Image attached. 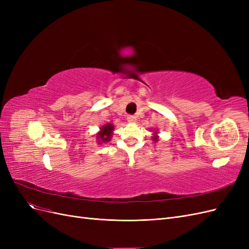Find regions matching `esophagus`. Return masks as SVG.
I'll return each instance as SVG.
<instances>
[{
    "mask_svg": "<svg viewBox=\"0 0 249 249\" xmlns=\"http://www.w3.org/2000/svg\"><path fill=\"white\" fill-rule=\"evenodd\" d=\"M126 119H127V122L131 123V124L136 123V117H135L134 115H129V116L126 117Z\"/></svg>",
    "mask_w": 249,
    "mask_h": 249,
    "instance_id": "1",
    "label": "esophagus"
}]
</instances>
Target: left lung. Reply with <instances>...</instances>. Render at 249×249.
<instances>
[{"label": "left lung", "instance_id": "1", "mask_svg": "<svg viewBox=\"0 0 249 249\" xmlns=\"http://www.w3.org/2000/svg\"><path fill=\"white\" fill-rule=\"evenodd\" d=\"M152 132L154 133V134H153V136H152V140H153L154 142L159 141V136H158V134H159V133H158L157 131H153V130H152Z\"/></svg>", "mask_w": 249, "mask_h": 249}]
</instances>
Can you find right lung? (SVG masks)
<instances>
[{
	"label": "right lung",
	"mask_w": 249,
	"mask_h": 249,
	"mask_svg": "<svg viewBox=\"0 0 249 249\" xmlns=\"http://www.w3.org/2000/svg\"><path fill=\"white\" fill-rule=\"evenodd\" d=\"M113 131H114V125L112 124H106L100 127V131L96 133V141L99 144L107 143L111 140Z\"/></svg>",
	"instance_id": "right-lung-1"
}]
</instances>
